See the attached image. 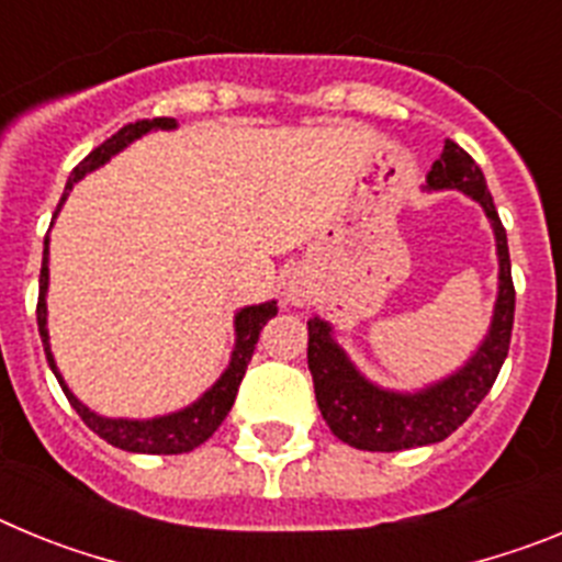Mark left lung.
<instances>
[{
	"instance_id": "left-lung-1",
	"label": "left lung",
	"mask_w": 562,
	"mask_h": 562,
	"mask_svg": "<svg viewBox=\"0 0 562 562\" xmlns=\"http://www.w3.org/2000/svg\"><path fill=\"white\" fill-rule=\"evenodd\" d=\"M425 188L428 191L453 188L484 207L495 233V250H498V297H495L493 324L475 355L456 374L408 394V391L380 389L366 380L349 355L335 342L331 324L312 317L306 324L310 326L306 360H310L312 382H315L317 408L324 414L331 434L357 450L394 453V450L422 448V445L448 439L490 394L509 351L515 321L513 265H509L506 231L498 220L493 196L486 191L484 171L459 143L448 140L439 160L430 166Z\"/></svg>"
}]
</instances>
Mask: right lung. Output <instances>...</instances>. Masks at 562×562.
Segmentation results:
<instances>
[{
    "instance_id": "right-lung-1",
    "label": "right lung",
    "mask_w": 562,
    "mask_h": 562,
    "mask_svg": "<svg viewBox=\"0 0 562 562\" xmlns=\"http://www.w3.org/2000/svg\"><path fill=\"white\" fill-rule=\"evenodd\" d=\"M154 128H177L173 117H154V121H137L123 126L121 132L112 134L109 140H103L95 151H89L72 173H69L67 188H64L61 202L67 200V193L72 191L78 180H83L89 171L101 168L103 162H109L117 151L134 143L143 134L154 132ZM61 202H58L56 213L61 211ZM56 220V216H53ZM49 238H44V258H42V276H38V306H36V321H38V335L44 342V355H47L49 369L56 374L58 385L67 394L69 405L78 411L83 422H87L89 430H95L103 441L114 445V448L128 450V453H151V456H177L188 453V450L200 448L202 441H207L213 436V430L220 428L225 416L231 414L233 402H236L238 385H241V376L247 371V362H250L252 351H256V342L265 324L270 317L278 315L276 301H267V304L245 306V310L236 312V346H233L231 366L225 369V374L213 382L211 389L200 396L196 402H191L188 408L173 411L166 416H154V419H109V416L95 414L89 411L81 400H78L72 391L67 389V382L61 380V371H58L56 360H53V351H49V331H47V284H49Z\"/></svg>"
}]
</instances>
